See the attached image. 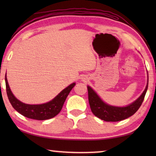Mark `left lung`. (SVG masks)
Instances as JSON below:
<instances>
[{"mask_svg":"<svg viewBox=\"0 0 156 156\" xmlns=\"http://www.w3.org/2000/svg\"><path fill=\"white\" fill-rule=\"evenodd\" d=\"M148 84L145 90L136 101L125 107H117L105 103L97 93L88 87V101L91 111L96 117L108 122H117L127 119L134 115L143 102L147 90Z\"/></svg>","mask_w":156,"mask_h":156,"instance_id":"8db88e82","label":"left lung"}]
</instances>
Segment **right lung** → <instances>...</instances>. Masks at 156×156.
<instances>
[{"instance_id": "right-lung-1", "label": "right lung", "mask_w": 156, "mask_h": 156, "mask_svg": "<svg viewBox=\"0 0 156 156\" xmlns=\"http://www.w3.org/2000/svg\"><path fill=\"white\" fill-rule=\"evenodd\" d=\"M6 90L9 100L12 107L20 114L29 119L35 120H46L57 115L61 111L63 105L69 92L74 88L75 83H72L64 89L60 93L47 103L41 105H27L19 101L12 94L9 88L7 78L5 75Z\"/></svg>"}]
</instances>
